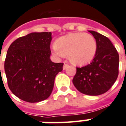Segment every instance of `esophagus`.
<instances>
[{"instance_id":"34e87169","label":"esophagus","mask_w":126,"mask_h":126,"mask_svg":"<svg viewBox=\"0 0 126 126\" xmlns=\"http://www.w3.org/2000/svg\"><path fill=\"white\" fill-rule=\"evenodd\" d=\"M67 67H69V65H67V64H64V65H63V70H65L67 68Z\"/></svg>"}]
</instances>
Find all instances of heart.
<instances>
[{
    "instance_id": "obj_1",
    "label": "heart",
    "mask_w": 126,
    "mask_h": 126,
    "mask_svg": "<svg viewBox=\"0 0 126 126\" xmlns=\"http://www.w3.org/2000/svg\"><path fill=\"white\" fill-rule=\"evenodd\" d=\"M97 48V42L93 35L72 32L56 40L53 50L57 57L68 55V59L73 65L84 66L93 61Z\"/></svg>"
}]
</instances>
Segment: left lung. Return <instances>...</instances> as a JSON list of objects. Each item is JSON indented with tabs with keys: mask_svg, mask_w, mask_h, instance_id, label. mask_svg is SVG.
<instances>
[{
	"mask_svg": "<svg viewBox=\"0 0 126 126\" xmlns=\"http://www.w3.org/2000/svg\"><path fill=\"white\" fill-rule=\"evenodd\" d=\"M97 42V53L90 64L77 67L73 83L82 94L99 95L110 89L117 79L119 55L108 37L94 31H89Z\"/></svg>",
	"mask_w": 126,
	"mask_h": 126,
	"instance_id": "left-lung-1",
	"label": "left lung"
}]
</instances>
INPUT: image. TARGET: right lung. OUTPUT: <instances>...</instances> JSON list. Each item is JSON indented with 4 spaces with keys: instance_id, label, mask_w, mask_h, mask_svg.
I'll return each instance as SVG.
<instances>
[{
    "instance_id": "add662e5",
    "label": "right lung",
    "mask_w": 126,
    "mask_h": 126,
    "mask_svg": "<svg viewBox=\"0 0 126 126\" xmlns=\"http://www.w3.org/2000/svg\"><path fill=\"white\" fill-rule=\"evenodd\" d=\"M51 32H31L10 45L4 61L9 89L23 101L36 103L50 96L63 63L50 59Z\"/></svg>"
}]
</instances>
